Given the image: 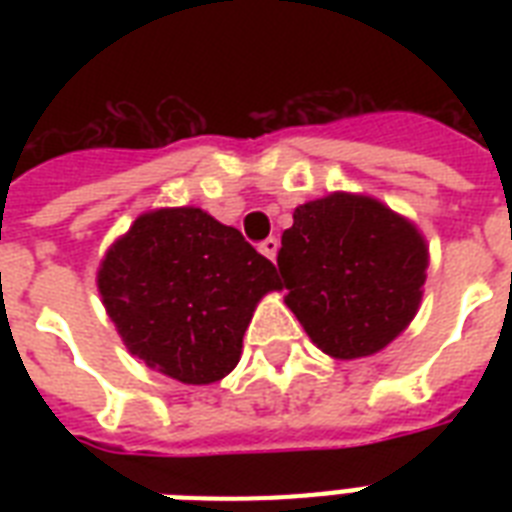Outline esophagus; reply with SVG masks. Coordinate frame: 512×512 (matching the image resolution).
I'll return each instance as SVG.
<instances>
[{"mask_svg":"<svg viewBox=\"0 0 512 512\" xmlns=\"http://www.w3.org/2000/svg\"><path fill=\"white\" fill-rule=\"evenodd\" d=\"M260 252H263L268 260H276V252H279V239H276V236H268L265 241H260Z\"/></svg>","mask_w":512,"mask_h":512,"instance_id":"obj_1","label":"esophagus"}]
</instances>
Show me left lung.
Wrapping results in <instances>:
<instances>
[{
  "label": "left lung",
  "instance_id": "1",
  "mask_svg": "<svg viewBox=\"0 0 512 512\" xmlns=\"http://www.w3.org/2000/svg\"><path fill=\"white\" fill-rule=\"evenodd\" d=\"M276 263L287 305L324 353L361 358L414 319L428 247L409 220L380 201L329 193L295 209Z\"/></svg>",
  "mask_w": 512,
  "mask_h": 512
}]
</instances>
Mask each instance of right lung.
Here are the masks:
<instances>
[{
	"label": "right lung",
	"mask_w": 512,
	"mask_h": 512,
	"mask_svg": "<svg viewBox=\"0 0 512 512\" xmlns=\"http://www.w3.org/2000/svg\"><path fill=\"white\" fill-rule=\"evenodd\" d=\"M98 289L132 356L209 385L239 364L257 300L281 284L236 228L180 207L140 215L103 257Z\"/></svg>",
	"instance_id": "1"
}]
</instances>
